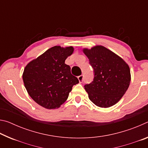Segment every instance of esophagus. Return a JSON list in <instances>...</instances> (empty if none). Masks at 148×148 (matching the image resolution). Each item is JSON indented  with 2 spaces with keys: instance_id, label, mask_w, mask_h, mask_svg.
I'll use <instances>...</instances> for the list:
<instances>
[{
  "instance_id": "34e87169",
  "label": "esophagus",
  "mask_w": 148,
  "mask_h": 148,
  "mask_svg": "<svg viewBox=\"0 0 148 148\" xmlns=\"http://www.w3.org/2000/svg\"><path fill=\"white\" fill-rule=\"evenodd\" d=\"M77 78H78V80L79 82V83H82L84 81V75H81V76H79L77 77Z\"/></svg>"
}]
</instances>
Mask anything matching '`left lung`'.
Here are the masks:
<instances>
[{
  "label": "left lung",
  "instance_id": "1",
  "mask_svg": "<svg viewBox=\"0 0 148 148\" xmlns=\"http://www.w3.org/2000/svg\"><path fill=\"white\" fill-rule=\"evenodd\" d=\"M83 51L88 57L94 72L93 81L84 86L90 101L101 108L116 104L129 86L131 72L129 65L104 46L85 48Z\"/></svg>",
  "mask_w": 148,
  "mask_h": 148
}]
</instances>
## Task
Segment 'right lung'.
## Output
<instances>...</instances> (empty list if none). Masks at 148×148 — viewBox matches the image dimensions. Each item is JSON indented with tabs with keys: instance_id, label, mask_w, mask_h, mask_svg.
I'll use <instances>...</instances> for the list:
<instances>
[{
	"instance_id": "add662e5",
	"label": "right lung",
	"mask_w": 148,
	"mask_h": 148,
	"mask_svg": "<svg viewBox=\"0 0 148 148\" xmlns=\"http://www.w3.org/2000/svg\"><path fill=\"white\" fill-rule=\"evenodd\" d=\"M73 47H52L27 64L23 80L30 97L41 106L56 109L68 99L72 87L79 80L71 74L65 60Z\"/></svg>"
}]
</instances>
